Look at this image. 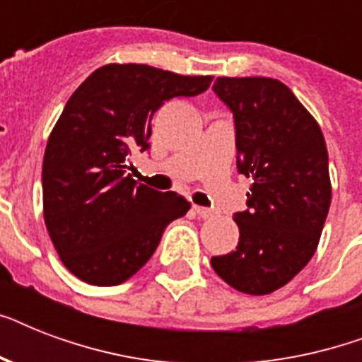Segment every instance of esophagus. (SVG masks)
Listing matches in <instances>:
<instances>
[{"mask_svg": "<svg viewBox=\"0 0 362 362\" xmlns=\"http://www.w3.org/2000/svg\"><path fill=\"white\" fill-rule=\"evenodd\" d=\"M193 210H195V212H197L201 218H214V216H216L214 210L204 209V206H199V204H193Z\"/></svg>", "mask_w": 362, "mask_h": 362, "instance_id": "1", "label": "esophagus"}]
</instances>
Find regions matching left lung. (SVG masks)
Masks as SVG:
<instances>
[{
  "label": "left lung",
  "instance_id": "left-lung-1",
  "mask_svg": "<svg viewBox=\"0 0 362 362\" xmlns=\"http://www.w3.org/2000/svg\"><path fill=\"white\" fill-rule=\"evenodd\" d=\"M214 92L233 110L238 173L252 186L247 209L233 218L237 250L210 263L237 291L269 295L291 281L320 244L332 195L325 139L276 78L218 76Z\"/></svg>",
  "mask_w": 362,
  "mask_h": 362
}]
</instances>
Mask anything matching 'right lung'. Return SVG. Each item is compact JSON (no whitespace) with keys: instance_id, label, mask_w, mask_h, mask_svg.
<instances>
[{"instance_id":"obj_1","label":"right lung","mask_w":362,"mask_h":362,"mask_svg":"<svg viewBox=\"0 0 362 362\" xmlns=\"http://www.w3.org/2000/svg\"><path fill=\"white\" fill-rule=\"evenodd\" d=\"M212 76L144 64H107L76 88L48 136L42 216L62 263L92 286H118L146 264L163 229L192 204L129 175L153 112L173 98L209 90Z\"/></svg>"}]
</instances>
